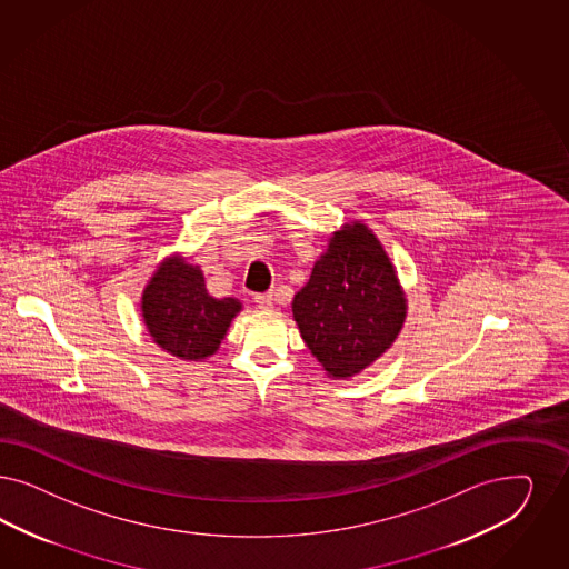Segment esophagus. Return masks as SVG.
I'll use <instances>...</instances> for the list:
<instances>
[{
    "mask_svg": "<svg viewBox=\"0 0 569 569\" xmlns=\"http://www.w3.org/2000/svg\"><path fill=\"white\" fill-rule=\"evenodd\" d=\"M254 302L260 311H271L273 309V296L271 295H258Z\"/></svg>",
    "mask_w": 569,
    "mask_h": 569,
    "instance_id": "obj_1",
    "label": "esophagus"
}]
</instances>
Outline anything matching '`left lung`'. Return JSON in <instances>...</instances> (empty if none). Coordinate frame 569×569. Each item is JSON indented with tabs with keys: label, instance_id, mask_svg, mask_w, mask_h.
Returning <instances> with one entry per match:
<instances>
[{
	"label": "left lung",
	"instance_id": "1",
	"mask_svg": "<svg viewBox=\"0 0 569 569\" xmlns=\"http://www.w3.org/2000/svg\"><path fill=\"white\" fill-rule=\"evenodd\" d=\"M406 295L372 231L355 220L330 237L292 313L330 378H351L391 349L406 321Z\"/></svg>",
	"mask_w": 569,
	"mask_h": 569
}]
</instances>
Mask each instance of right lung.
<instances>
[{
    "instance_id": "1",
    "label": "right lung",
    "mask_w": 569,
    "mask_h": 569,
    "mask_svg": "<svg viewBox=\"0 0 569 569\" xmlns=\"http://www.w3.org/2000/svg\"><path fill=\"white\" fill-rule=\"evenodd\" d=\"M140 309L147 330L166 353L199 361L218 351L241 302L208 295L201 269L174 256L149 279Z\"/></svg>"
}]
</instances>
